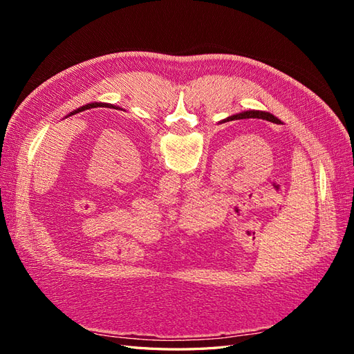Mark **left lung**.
<instances>
[{
    "mask_svg": "<svg viewBox=\"0 0 354 354\" xmlns=\"http://www.w3.org/2000/svg\"><path fill=\"white\" fill-rule=\"evenodd\" d=\"M91 108H112V109H118V108H115V106H112V104H106V103H91V104L82 106V108H80V109H77V111H73L71 115L80 113V112H82V111H87V109H91Z\"/></svg>",
    "mask_w": 354,
    "mask_h": 354,
    "instance_id": "1",
    "label": "left lung"
}]
</instances>
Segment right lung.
<instances>
[{
  "mask_svg": "<svg viewBox=\"0 0 354 354\" xmlns=\"http://www.w3.org/2000/svg\"><path fill=\"white\" fill-rule=\"evenodd\" d=\"M248 118H259V120H266V121H270L273 124H281V121L277 120V118H274L272 113L260 112V111H248V112L233 115V116H229L227 120H224L223 122H229V121H234V120H248Z\"/></svg>",
  "mask_w": 354,
  "mask_h": 354,
  "instance_id": "1",
  "label": "right lung"
}]
</instances>
